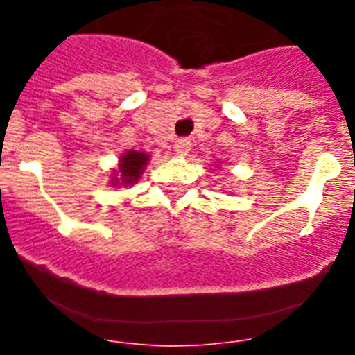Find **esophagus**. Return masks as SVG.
<instances>
[{
  "instance_id": "34e87169",
  "label": "esophagus",
  "mask_w": 355,
  "mask_h": 355,
  "mask_svg": "<svg viewBox=\"0 0 355 355\" xmlns=\"http://www.w3.org/2000/svg\"><path fill=\"white\" fill-rule=\"evenodd\" d=\"M190 149H192V142L188 139H181L175 142L174 146V150H175V155L178 156H187L188 153H190Z\"/></svg>"
}]
</instances>
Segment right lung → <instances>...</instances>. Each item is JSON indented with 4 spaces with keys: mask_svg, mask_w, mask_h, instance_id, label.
Segmentation results:
<instances>
[{
    "mask_svg": "<svg viewBox=\"0 0 355 355\" xmlns=\"http://www.w3.org/2000/svg\"><path fill=\"white\" fill-rule=\"evenodd\" d=\"M149 155L142 150H126L121 155L117 163V168H114V174L110 175V187H131L139 181L144 174L146 167L149 165Z\"/></svg>",
    "mask_w": 355,
    "mask_h": 355,
    "instance_id": "right-lung-1",
    "label": "right lung"
}]
</instances>
